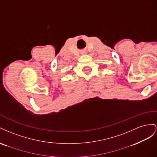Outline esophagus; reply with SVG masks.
Masks as SVG:
<instances>
[{
    "mask_svg": "<svg viewBox=\"0 0 157 157\" xmlns=\"http://www.w3.org/2000/svg\"><path fill=\"white\" fill-rule=\"evenodd\" d=\"M87 51H84L82 52V55H86V54H87Z\"/></svg>",
    "mask_w": 157,
    "mask_h": 157,
    "instance_id": "34e87169",
    "label": "esophagus"
}]
</instances>
